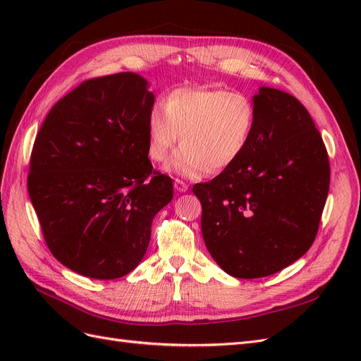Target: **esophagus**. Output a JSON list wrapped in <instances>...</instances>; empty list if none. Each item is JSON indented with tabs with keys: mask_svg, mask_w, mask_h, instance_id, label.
<instances>
[{
	"mask_svg": "<svg viewBox=\"0 0 361 361\" xmlns=\"http://www.w3.org/2000/svg\"><path fill=\"white\" fill-rule=\"evenodd\" d=\"M174 190L179 192H185L188 190V183L183 182L182 179H174Z\"/></svg>",
	"mask_w": 361,
	"mask_h": 361,
	"instance_id": "esophagus-1",
	"label": "esophagus"
}]
</instances>
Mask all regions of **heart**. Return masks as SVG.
Listing matches in <instances>:
<instances>
[{
	"mask_svg": "<svg viewBox=\"0 0 361 361\" xmlns=\"http://www.w3.org/2000/svg\"><path fill=\"white\" fill-rule=\"evenodd\" d=\"M257 122L255 102L244 93L223 89H178L147 116V154L169 158L180 137L183 145L169 170L185 178L223 171L243 157Z\"/></svg>",
	"mask_w": 361,
	"mask_h": 361,
	"instance_id": "1",
	"label": "heart"
}]
</instances>
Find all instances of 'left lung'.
I'll return each mask as SVG.
<instances>
[{"label":"left lung","mask_w":361,"mask_h":361,"mask_svg":"<svg viewBox=\"0 0 361 361\" xmlns=\"http://www.w3.org/2000/svg\"><path fill=\"white\" fill-rule=\"evenodd\" d=\"M253 102L257 122L243 157L192 187L206 248L238 279L276 274L305 255L330 188L329 154L304 105L271 87Z\"/></svg>","instance_id":"obj_1"}]
</instances>
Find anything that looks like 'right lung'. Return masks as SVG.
I'll list each match as a JSON object with an SVG mask.
<instances>
[{"instance_id": "right-lung-1", "label": "right lung", "mask_w": 361, "mask_h": 361, "mask_svg": "<svg viewBox=\"0 0 361 361\" xmlns=\"http://www.w3.org/2000/svg\"><path fill=\"white\" fill-rule=\"evenodd\" d=\"M155 96L133 72L87 80L51 108L32 146L28 194L45 243L81 276L113 280L145 257L171 178L147 158Z\"/></svg>"}]
</instances>
